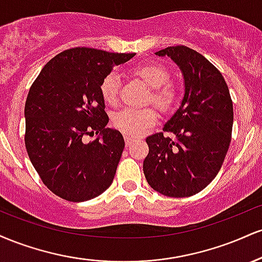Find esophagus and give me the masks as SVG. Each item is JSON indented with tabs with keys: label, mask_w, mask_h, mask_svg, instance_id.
<instances>
[{
	"label": "esophagus",
	"mask_w": 262,
	"mask_h": 262,
	"mask_svg": "<svg viewBox=\"0 0 262 262\" xmlns=\"http://www.w3.org/2000/svg\"><path fill=\"white\" fill-rule=\"evenodd\" d=\"M124 140H125V145L129 146L132 144V141H133V139H132L130 137H128V135H125L124 137Z\"/></svg>",
	"instance_id": "1"
}]
</instances>
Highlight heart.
Masks as SVG:
<instances>
[{"label":"heart","instance_id":"1","mask_svg":"<svg viewBox=\"0 0 262 262\" xmlns=\"http://www.w3.org/2000/svg\"><path fill=\"white\" fill-rule=\"evenodd\" d=\"M151 89L150 100L156 106L166 110L176 100V90L170 85V73L164 65L158 62L140 64L132 70ZM121 76L117 71H111L101 81L100 90L103 100L108 104H116L118 101ZM158 122V114L152 108H124L113 116V125L123 134L139 137Z\"/></svg>","mask_w":262,"mask_h":262}]
</instances>
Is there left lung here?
Wrapping results in <instances>:
<instances>
[{
	"mask_svg": "<svg viewBox=\"0 0 262 262\" xmlns=\"http://www.w3.org/2000/svg\"><path fill=\"white\" fill-rule=\"evenodd\" d=\"M170 56L185 80L181 106L162 130L146 138V181L167 197H189L206 188L221 170L233 128V102L221 71L191 48L159 50Z\"/></svg>",
	"mask_w": 262,
	"mask_h": 262,
	"instance_id": "1",
	"label": "left lung"
}]
</instances>
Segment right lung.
I'll return each mask as SVG.
<instances>
[{
  "instance_id": "add662e5",
  "label": "right lung",
  "mask_w": 262,
  "mask_h": 262,
  "mask_svg": "<svg viewBox=\"0 0 262 262\" xmlns=\"http://www.w3.org/2000/svg\"><path fill=\"white\" fill-rule=\"evenodd\" d=\"M135 54L73 48L44 66L26 101V149L41 181L70 202L100 196L112 183L124 149L107 128L101 81ZM100 133L89 144L85 135Z\"/></svg>"
}]
</instances>
